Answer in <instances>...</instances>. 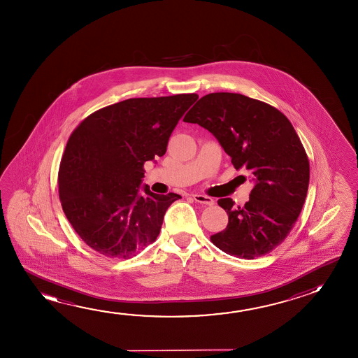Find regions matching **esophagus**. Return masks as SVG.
<instances>
[{
  "mask_svg": "<svg viewBox=\"0 0 358 358\" xmlns=\"http://www.w3.org/2000/svg\"><path fill=\"white\" fill-rule=\"evenodd\" d=\"M192 199H194L196 202L202 203V205L212 206L213 203H215L213 199L208 197V196H205V194H192Z\"/></svg>",
  "mask_w": 358,
  "mask_h": 358,
  "instance_id": "obj_1",
  "label": "esophagus"
}]
</instances>
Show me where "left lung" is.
<instances>
[{
  "mask_svg": "<svg viewBox=\"0 0 358 358\" xmlns=\"http://www.w3.org/2000/svg\"><path fill=\"white\" fill-rule=\"evenodd\" d=\"M183 121L211 132L236 170L248 171L253 182L243 207L229 197L217 201L229 224L211 236L212 243L247 259L271 252L297 221L310 182L308 159L292 123L272 106L229 92L206 94Z\"/></svg>",
  "mask_w": 358,
  "mask_h": 358,
  "instance_id": "1",
  "label": "left lung"
}]
</instances>
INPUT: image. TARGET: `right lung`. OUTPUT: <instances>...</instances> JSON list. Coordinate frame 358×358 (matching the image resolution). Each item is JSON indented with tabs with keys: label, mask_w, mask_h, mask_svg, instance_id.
I'll use <instances>...</instances> for the list:
<instances>
[{
	"label": "right lung",
	"mask_w": 358,
	"mask_h": 358,
	"mask_svg": "<svg viewBox=\"0 0 358 358\" xmlns=\"http://www.w3.org/2000/svg\"><path fill=\"white\" fill-rule=\"evenodd\" d=\"M196 94L129 99L78 124L59 164L67 220L86 245L110 258H129L156 241L177 194L142 185L143 164L166 153L171 134Z\"/></svg>",
	"instance_id": "obj_1"
}]
</instances>
